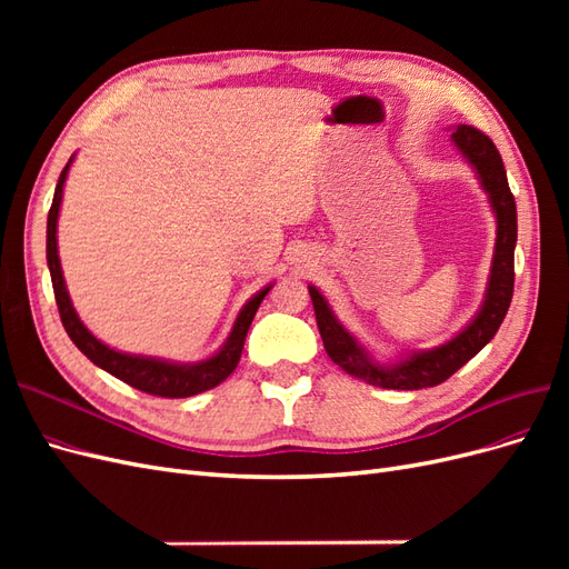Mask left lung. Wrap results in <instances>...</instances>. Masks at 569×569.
I'll list each match as a JSON object with an SVG mask.
<instances>
[{
	"instance_id": "left-lung-1",
	"label": "left lung",
	"mask_w": 569,
	"mask_h": 569,
	"mask_svg": "<svg viewBox=\"0 0 569 569\" xmlns=\"http://www.w3.org/2000/svg\"><path fill=\"white\" fill-rule=\"evenodd\" d=\"M451 142L458 147L465 161L472 166L481 189L489 197V206L496 218V244L485 301H481L479 311L456 337L439 343V347L408 351L396 360H389V363H382L339 322L322 291L308 284V295H311L316 308L318 330L327 356L341 370H347L349 375L372 387L412 391L446 382L456 370H460L470 358L487 347L510 308L515 284L518 211H515V197L508 187L503 159L489 137L472 126H456L451 132Z\"/></svg>"
}]
</instances>
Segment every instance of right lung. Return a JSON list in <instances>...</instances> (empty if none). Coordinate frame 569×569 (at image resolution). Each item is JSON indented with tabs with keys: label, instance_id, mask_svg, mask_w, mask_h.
I'll return each mask as SVG.
<instances>
[{
	"label": "right lung",
	"instance_id": "1",
	"mask_svg": "<svg viewBox=\"0 0 569 569\" xmlns=\"http://www.w3.org/2000/svg\"><path fill=\"white\" fill-rule=\"evenodd\" d=\"M76 157L68 159L66 168L61 170L57 189H54V201H51V209L47 216V266L51 274V287H54V297L59 306V316L66 327L68 337L76 343V347L88 356L92 363L109 375L118 377L120 382H126L134 389H140L151 396H163V399H184V396H194L206 389L218 387L226 377L232 375V370L239 363V356L244 349V339L251 327V320L258 311V306L266 299L272 282L263 287L242 306V311L237 313L232 330L228 339L222 341V347L203 360L197 363H176V360L166 358H153V356H140V353H123L111 349L109 343L97 339L84 322L78 318L71 297H68L63 270L59 261V247H57V226H59V211H61V199H63V184L68 178V170H71Z\"/></svg>",
	"mask_w": 569,
	"mask_h": 569
}]
</instances>
